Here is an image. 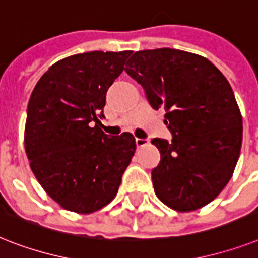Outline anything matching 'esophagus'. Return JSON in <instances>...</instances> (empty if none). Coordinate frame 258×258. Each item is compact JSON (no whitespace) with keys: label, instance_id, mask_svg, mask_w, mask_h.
<instances>
[{"label":"esophagus","instance_id":"1","mask_svg":"<svg viewBox=\"0 0 258 258\" xmlns=\"http://www.w3.org/2000/svg\"><path fill=\"white\" fill-rule=\"evenodd\" d=\"M135 143H136V147H144V146H147L148 140L147 139H140V138H136L135 139Z\"/></svg>","mask_w":258,"mask_h":258}]
</instances>
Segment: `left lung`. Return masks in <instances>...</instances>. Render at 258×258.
Listing matches in <instances>:
<instances>
[{"instance_id":"8db88e82","label":"left lung","mask_w":258,"mask_h":258,"mask_svg":"<svg viewBox=\"0 0 258 258\" xmlns=\"http://www.w3.org/2000/svg\"><path fill=\"white\" fill-rule=\"evenodd\" d=\"M125 73L144 89L154 110L164 108L172 140L152 169L155 194L179 212L211 203L231 180L242 142V118L229 82L207 58L183 50L136 51Z\"/></svg>"}]
</instances>
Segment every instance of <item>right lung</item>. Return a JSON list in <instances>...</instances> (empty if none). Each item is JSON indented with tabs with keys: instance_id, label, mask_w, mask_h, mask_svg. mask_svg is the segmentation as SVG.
<instances>
[{
	"instance_id": "add662e5",
	"label": "right lung",
	"mask_w": 258,
	"mask_h": 258,
	"mask_svg": "<svg viewBox=\"0 0 258 258\" xmlns=\"http://www.w3.org/2000/svg\"><path fill=\"white\" fill-rule=\"evenodd\" d=\"M133 51H89L54 63L27 104L25 150L46 194L62 208L91 213L118 194L135 152L133 134L100 130L106 93Z\"/></svg>"
}]
</instances>
